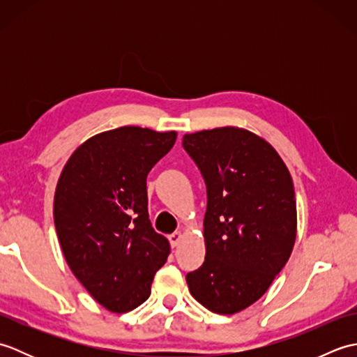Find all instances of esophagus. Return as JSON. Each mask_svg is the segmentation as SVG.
Segmentation results:
<instances>
[{
	"instance_id": "esophagus-1",
	"label": "esophagus",
	"mask_w": 357,
	"mask_h": 357,
	"mask_svg": "<svg viewBox=\"0 0 357 357\" xmlns=\"http://www.w3.org/2000/svg\"><path fill=\"white\" fill-rule=\"evenodd\" d=\"M183 239V233L181 231H174V233H172L170 236H169V241H170V245L172 247H176L178 244H179V241Z\"/></svg>"
}]
</instances>
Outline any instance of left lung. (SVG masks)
Listing matches in <instances>:
<instances>
[{"instance_id":"8db88e82","label":"left lung","mask_w":357,"mask_h":357,"mask_svg":"<svg viewBox=\"0 0 357 357\" xmlns=\"http://www.w3.org/2000/svg\"><path fill=\"white\" fill-rule=\"evenodd\" d=\"M207 188L206 259L187 273L193 298L219 314L247 308L284 268L296 239L290 173L268 142L236 127L183 138Z\"/></svg>"}]
</instances>
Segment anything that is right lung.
<instances>
[{"label":"right lung","instance_id":"obj_1","mask_svg":"<svg viewBox=\"0 0 357 357\" xmlns=\"http://www.w3.org/2000/svg\"><path fill=\"white\" fill-rule=\"evenodd\" d=\"M176 133L119 127L75 150L59 176L53 218L66 261L86 290L113 313L150 296L170 245L150 224L147 174Z\"/></svg>","mask_w":357,"mask_h":357}]
</instances>
